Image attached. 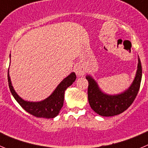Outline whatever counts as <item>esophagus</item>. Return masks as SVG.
Here are the masks:
<instances>
[{
	"instance_id": "esophagus-1",
	"label": "esophagus",
	"mask_w": 148,
	"mask_h": 148,
	"mask_svg": "<svg viewBox=\"0 0 148 148\" xmlns=\"http://www.w3.org/2000/svg\"><path fill=\"white\" fill-rule=\"evenodd\" d=\"M75 71L76 73H77V74H78V75H82V74H84L83 69H81L80 67H79V66H77V67L76 68Z\"/></svg>"
}]
</instances>
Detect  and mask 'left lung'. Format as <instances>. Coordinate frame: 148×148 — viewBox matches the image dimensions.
Segmentation results:
<instances>
[{
	"instance_id": "8db88e82",
	"label": "left lung",
	"mask_w": 148,
	"mask_h": 148,
	"mask_svg": "<svg viewBox=\"0 0 148 148\" xmlns=\"http://www.w3.org/2000/svg\"><path fill=\"white\" fill-rule=\"evenodd\" d=\"M142 65L139 58L136 77L131 87L124 93L116 96L104 94L99 90L96 82L90 77L88 81V98L92 110L99 115L110 117L123 112L130 107L136 99L142 80Z\"/></svg>"
}]
</instances>
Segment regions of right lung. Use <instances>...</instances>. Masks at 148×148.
<instances>
[{"label": "right lung", "mask_w": 148, "mask_h": 148, "mask_svg": "<svg viewBox=\"0 0 148 148\" xmlns=\"http://www.w3.org/2000/svg\"><path fill=\"white\" fill-rule=\"evenodd\" d=\"M76 78V74L71 73L59 84L52 94L47 99L40 102H29L23 100L16 94L11 83L8 71V82L12 96L26 112L36 118H53L59 114L63 105L65 90L72 85Z\"/></svg>", "instance_id": "1"}]
</instances>
